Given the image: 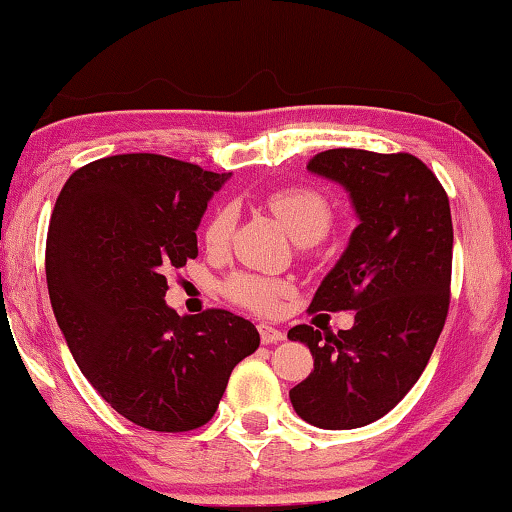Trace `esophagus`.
Instances as JSON below:
<instances>
[{"mask_svg":"<svg viewBox=\"0 0 512 512\" xmlns=\"http://www.w3.org/2000/svg\"><path fill=\"white\" fill-rule=\"evenodd\" d=\"M258 332H261V342L263 344H274V342H281L286 335L281 332L279 328H274V325H268V323H261L258 325Z\"/></svg>","mask_w":512,"mask_h":512,"instance_id":"1","label":"esophagus"}]
</instances>
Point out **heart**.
Returning a JSON list of instances; mask_svg holds the SVG:
<instances>
[{
  "label": "heart",
  "mask_w": 512,
  "mask_h": 512,
  "mask_svg": "<svg viewBox=\"0 0 512 512\" xmlns=\"http://www.w3.org/2000/svg\"><path fill=\"white\" fill-rule=\"evenodd\" d=\"M270 210L274 212L281 224L288 228L298 242L314 244L325 238L335 221V210L332 203L321 191L311 187H286L274 191L268 198ZM235 221H238V210L233 205H221L212 214L205 226V244L210 249L226 247L231 240ZM224 293L228 300L244 309L258 311V314H270L279 307V302L293 293V284L288 279L279 277H263V274L251 272H235L233 277L226 279Z\"/></svg>",
  "instance_id": "b5f03b06"
}]
</instances>
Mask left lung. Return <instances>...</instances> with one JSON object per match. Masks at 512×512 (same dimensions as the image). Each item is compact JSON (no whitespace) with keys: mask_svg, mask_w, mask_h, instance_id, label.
<instances>
[{"mask_svg":"<svg viewBox=\"0 0 512 512\" xmlns=\"http://www.w3.org/2000/svg\"><path fill=\"white\" fill-rule=\"evenodd\" d=\"M311 173L342 184L360 224L309 311H355L351 330L295 325L314 372L288 392L295 413L321 429L383 418L425 372L450 305L453 219L446 189L418 157L353 147L325 150Z\"/></svg>","mask_w":512,"mask_h":512,"instance_id":"1","label":"left lung"}]
</instances>
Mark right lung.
Here are the masks:
<instances>
[{
  "instance_id": "add662e5",
  "label": "right lung",
  "mask_w": 512,
  "mask_h": 512,
  "mask_svg": "<svg viewBox=\"0 0 512 512\" xmlns=\"http://www.w3.org/2000/svg\"><path fill=\"white\" fill-rule=\"evenodd\" d=\"M231 173L161 154H115L59 191L46 242L50 305L80 372L152 432H189L217 411L233 367L261 344L226 309L177 316L166 270L198 256L196 228Z\"/></svg>"
}]
</instances>
